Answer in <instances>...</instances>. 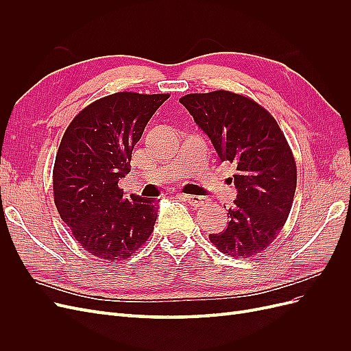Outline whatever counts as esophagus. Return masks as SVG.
<instances>
[{
    "instance_id": "34e87169",
    "label": "esophagus",
    "mask_w": 351,
    "mask_h": 351,
    "mask_svg": "<svg viewBox=\"0 0 351 351\" xmlns=\"http://www.w3.org/2000/svg\"><path fill=\"white\" fill-rule=\"evenodd\" d=\"M182 196L189 205H192L193 208H200L208 204V200L205 197H199V196H195V195H180Z\"/></svg>"
}]
</instances>
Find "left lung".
<instances>
[{"label":"left lung","mask_w":351,"mask_h":351,"mask_svg":"<svg viewBox=\"0 0 351 351\" xmlns=\"http://www.w3.org/2000/svg\"><path fill=\"white\" fill-rule=\"evenodd\" d=\"M209 137L221 161L237 165L234 208L227 228L209 234L222 253L249 258L267 249L289 218L297 184L294 156L274 117L259 104L228 90L180 99Z\"/></svg>","instance_id":"1"}]
</instances>
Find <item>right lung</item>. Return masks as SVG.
<instances>
[{"label":"right lung","mask_w":351,"mask_h":351,"mask_svg":"<svg viewBox=\"0 0 351 351\" xmlns=\"http://www.w3.org/2000/svg\"><path fill=\"white\" fill-rule=\"evenodd\" d=\"M167 93L119 92L80 111L62 136L54 164V202L80 246L104 261H123L149 239L156 199L124 197L134 145Z\"/></svg>","instance_id":"right-lung-1"}]
</instances>
